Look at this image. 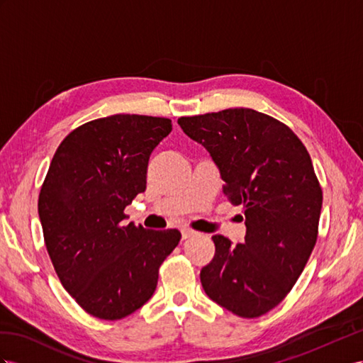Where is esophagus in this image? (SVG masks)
Returning <instances> with one entry per match:
<instances>
[{
    "label": "esophagus",
    "mask_w": 363,
    "mask_h": 363,
    "mask_svg": "<svg viewBox=\"0 0 363 363\" xmlns=\"http://www.w3.org/2000/svg\"><path fill=\"white\" fill-rule=\"evenodd\" d=\"M181 233H182V239H184V240L191 238V236H194V231L190 230V228H184V230L181 231Z\"/></svg>",
    "instance_id": "1"
}]
</instances>
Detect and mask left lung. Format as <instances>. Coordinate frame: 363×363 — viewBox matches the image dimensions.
I'll list each match as a JSON object with an SVG mask.
<instances>
[{
	"label": "left lung",
	"mask_w": 363,
	"mask_h": 363,
	"mask_svg": "<svg viewBox=\"0 0 363 363\" xmlns=\"http://www.w3.org/2000/svg\"><path fill=\"white\" fill-rule=\"evenodd\" d=\"M178 124L207 148L224 193L245 215V244L211 238L203 291L240 318H259L291 291L318 240L322 189L308 150L290 127L253 108L181 116Z\"/></svg>",
	"instance_id": "obj_1"
}]
</instances>
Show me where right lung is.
I'll list each match as a JSON object with an SVG mask.
<instances>
[{
  "label": "right lung",
  "mask_w": 363,
  "mask_h": 363,
  "mask_svg": "<svg viewBox=\"0 0 363 363\" xmlns=\"http://www.w3.org/2000/svg\"><path fill=\"white\" fill-rule=\"evenodd\" d=\"M170 132L169 118L89 121L62 139L45 174L38 198L45 248L66 291L98 319L141 308L181 240L176 228L123 225L125 207L145 190L152 152Z\"/></svg>",
  "instance_id": "1"
}]
</instances>
